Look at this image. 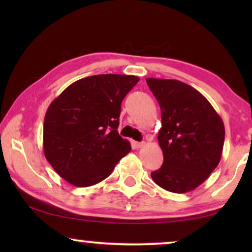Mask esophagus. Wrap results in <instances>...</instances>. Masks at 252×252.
I'll return each mask as SVG.
<instances>
[{
    "label": "esophagus",
    "mask_w": 252,
    "mask_h": 252,
    "mask_svg": "<svg viewBox=\"0 0 252 252\" xmlns=\"http://www.w3.org/2000/svg\"><path fill=\"white\" fill-rule=\"evenodd\" d=\"M132 144H133V147H134L135 149H139V148H141V147H143V146H144V142L133 141V142H132Z\"/></svg>",
    "instance_id": "1"
}]
</instances>
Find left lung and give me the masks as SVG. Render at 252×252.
I'll return each mask as SVG.
<instances>
[{
  "label": "left lung",
  "mask_w": 252,
  "mask_h": 252,
  "mask_svg": "<svg viewBox=\"0 0 252 252\" xmlns=\"http://www.w3.org/2000/svg\"><path fill=\"white\" fill-rule=\"evenodd\" d=\"M161 109L158 140L163 164L151 172L162 189L185 193L201 185L219 164L223 122L201 93L178 80H146Z\"/></svg>",
  "instance_id": "obj_1"
}]
</instances>
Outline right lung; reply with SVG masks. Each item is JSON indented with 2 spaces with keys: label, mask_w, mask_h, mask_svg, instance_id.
Returning a JSON list of instances; mask_svg holds the SVG:
<instances>
[{
  "label": "right lung",
  "mask_w": 252,
  "mask_h": 252,
  "mask_svg": "<svg viewBox=\"0 0 252 252\" xmlns=\"http://www.w3.org/2000/svg\"><path fill=\"white\" fill-rule=\"evenodd\" d=\"M134 75L99 74L69 85L45 113L44 156L60 177L75 187L108 178L131 150L118 132L121 103L138 83Z\"/></svg>",
  "instance_id": "right-lung-1"
}]
</instances>
